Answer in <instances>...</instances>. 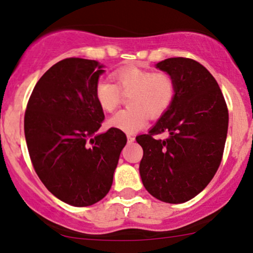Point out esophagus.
I'll use <instances>...</instances> for the list:
<instances>
[{"label":"esophagus","mask_w":253,"mask_h":253,"mask_svg":"<svg viewBox=\"0 0 253 253\" xmlns=\"http://www.w3.org/2000/svg\"><path fill=\"white\" fill-rule=\"evenodd\" d=\"M127 140H128V143H129V144H130V143H133V141L135 140L134 135H132V134H128V135H127Z\"/></svg>","instance_id":"esophagus-1"}]
</instances>
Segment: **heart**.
Wrapping results in <instances>:
<instances>
[{"instance_id": "heart-1", "label": "heart", "mask_w": 253, "mask_h": 253, "mask_svg": "<svg viewBox=\"0 0 253 253\" xmlns=\"http://www.w3.org/2000/svg\"><path fill=\"white\" fill-rule=\"evenodd\" d=\"M117 83L102 78L95 85V97L98 106L106 112H113L121 101V92L129 95V108L119 110L109 119V126L133 133L143 128L147 118L157 119L170 108L176 94L172 77L165 72H153L146 69L123 68L114 72Z\"/></svg>"}]
</instances>
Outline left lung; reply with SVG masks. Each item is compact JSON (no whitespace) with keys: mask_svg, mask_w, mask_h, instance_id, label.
<instances>
[{"mask_svg":"<svg viewBox=\"0 0 253 253\" xmlns=\"http://www.w3.org/2000/svg\"><path fill=\"white\" fill-rule=\"evenodd\" d=\"M172 77L176 94L170 108L147 134L139 172L146 190L168 203H183L208 185L221 163L228 129V109L211 72L190 58H168L157 64ZM164 131V141L154 135Z\"/></svg>","mask_w":253,"mask_h":253,"instance_id":"8db88e82","label":"left lung"}]
</instances>
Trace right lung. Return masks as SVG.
Here are the masks:
<instances>
[{"instance_id": "right-lung-1", "label": "right lung", "mask_w": 253, "mask_h": 253, "mask_svg": "<svg viewBox=\"0 0 253 253\" xmlns=\"http://www.w3.org/2000/svg\"><path fill=\"white\" fill-rule=\"evenodd\" d=\"M102 68L96 60H60L38 81L25 113L37 175L57 199L75 207L91 206L108 194L127 143L114 127L96 133L104 120L95 97Z\"/></svg>"}]
</instances>
